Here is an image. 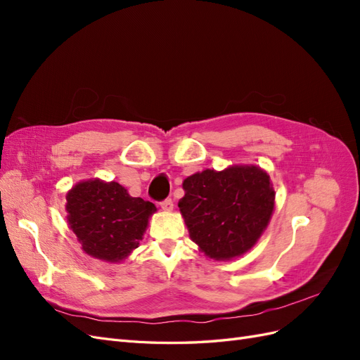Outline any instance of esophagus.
Instances as JSON below:
<instances>
[{
	"label": "esophagus",
	"instance_id": "34e87169",
	"mask_svg": "<svg viewBox=\"0 0 360 360\" xmlns=\"http://www.w3.org/2000/svg\"><path fill=\"white\" fill-rule=\"evenodd\" d=\"M160 209L165 210V212H172L174 209V201L172 200H165L160 202Z\"/></svg>",
	"mask_w": 360,
	"mask_h": 360
}]
</instances>
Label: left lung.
<instances>
[{"instance_id":"8db88e82","label":"left lung","mask_w":360,"mask_h":360,"mask_svg":"<svg viewBox=\"0 0 360 360\" xmlns=\"http://www.w3.org/2000/svg\"><path fill=\"white\" fill-rule=\"evenodd\" d=\"M179 209L192 242L217 261L242 257L258 242L275 210V189L257 165L204 169L183 181Z\"/></svg>"}]
</instances>
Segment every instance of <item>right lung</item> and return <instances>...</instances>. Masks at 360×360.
I'll return each mask as SVG.
<instances>
[{"label":"right lung","mask_w":360,"mask_h":360,"mask_svg":"<svg viewBox=\"0 0 360 360\" xmlns=\"http://www.w3.org/2000/svg\"><path fill=\"white\" fill-rule=\"evenodd\" d=\"M68 222L86 255L122 263L143 240L153 202L130 197L117 181L90 179L66 193Z\"/></svg>","instance_id":"right-lung-1"}]
</instances>
